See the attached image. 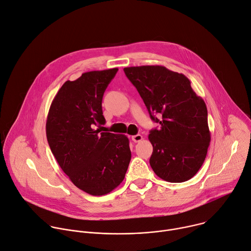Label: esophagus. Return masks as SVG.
<instances>
[{"label": "esophagus", "mask_w": 251, "mask_h": 251, "mask_svg": "<svg viewBox=\"0 0 251 251\" xmlns=\"http://www.w3.org/2000/svg\"><path fill=\"white\" fill-rule=\"evenodd\" d=\"M131 139H132V141H134V142H139V141H141V140L143 139V136H142L141 134H136V135L131 136Z\"/></svg>", "instance_id": "esophagus-1"}]
</instances>
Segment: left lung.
Masks as SVG:
<instances>
[{"mask_svg":"<svg viewBox=\"0 0 251 251\" xmlns=\"http://www.w3.org/2000/svg\"><path fill=\"white\" fill-rule=\"evenodd\" d=\"M124 71L142 98L150 118L160 125L148 135L153 146L150 166L167 182L190 180L202 167L211 142L204 100L197 96L184 74L164 66L126 67ZM154 113L162 119L158 120Z\"/></svg>","mask_w":251,"mask_h":251,"instance_id":"1","label":"left lung"}]
</instances>
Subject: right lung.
Instances as JSON below:
<instances>
[{
  "instance_id": "obj_1",
  "label": "right lung",
  "mask_w": 251,
  "mask_h": 251,
  "mask_svg": "<svg viewBox=\"0 0 251 251\" xmlns=\"http://www.w3.org/2000/svg\"><path fill=\"white\" fill-rule=\"evenodd\" d=\"M118 68L83 73L66 81L54 97L46 120V137L63 172L80 190L103 196L125 179L131 152L125 134L100 132L102 100Z\"/></svg>"
}]
</instances>
